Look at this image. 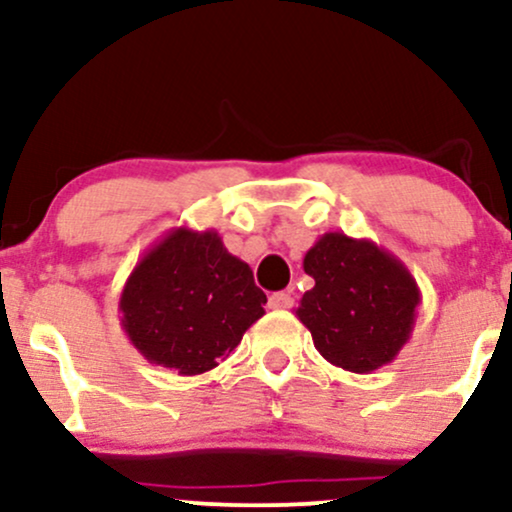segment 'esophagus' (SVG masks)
I'll list each match as a JSON object with an SVG mask.
<instances>
[{
  "instance_id": "34e87169",
  "label": "esophagus",
  "mask_w": 512,
  "mask_h": 512,
  "mask_svg": "<svg viewBox=\"0 0 512 512\" xmlns=\"http://www.w3.org/2000/svg\"><path fill=\"white\" fill-rule=\"evenodd\" d=\"M291 305H293L291 291H276V293H272V296H269V308L286 310V308H291Z\"/></svg>"
}]
</instances>
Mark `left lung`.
<instances>
[{"label":"left lung","mask_w":512,"mask_h":512,"mask_svg":"<svg viewBox=\"0 0 512 512\" xmlns=\"http://www.w3.org/2000/svg\"><path fill=\"white\" fill-rule=\"evenodd\" d=\"M315 286L296 317L332 366L373 373L409 342L421 303L416 279L392 252L368 238L325 233L303 257Z\"/></svg>","instance_id":"left-lung-1"}]
</instances>
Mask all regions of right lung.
Instances as JSON below:
<instances>
[{"instance_id": "add662e5", "label": "right lung", "mask_w": 512, "mask_h": 512, "mask_svg": "<svg viewBox=\"0 0 512 512\" xmlns=\"http://www.w3.org/2000/svg\"><path fill=\"white\" fill-rule=\"evenodd\" d=\"M252 269L214 228L168 231L127 276L120 325L154 366L199 375L219 366L264 315Z\"/></svg>"}]
</instances>
